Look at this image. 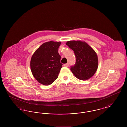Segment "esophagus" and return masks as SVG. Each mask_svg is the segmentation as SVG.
I'll return each mask as SVG.
<instances>
[{
    "label": "esophagus",
    "mask_w": 127,
    "mask_h": 127,
    "mask_svg": "<svg viewBox=\"0 0 127 127\" xmlns=\"http://www.w3.org/2000/svg\"><path fill=\"white\" fill-rule=\"evenodd\" d=\"M64 66H66V67H67V66H68V63L65 64L64 65Z\"/></svg>",
    "instance_id": "esophagus-1"
}]
</instances>
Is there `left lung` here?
I'll use <instances>...</instances> for the list:
<instances>
[{
    "label": "left lung",
    "mask_w": 127,
    "mask_h": 127,
    "mask_svg": "<svg viewBox=\"0 0 127 127\" xmlns=\"http://www.w3.org/2000/svg\"><path fill=\"white\" fill-rule=\"evenodd\" d=\"M66 44L76 56V63L70 68L74 75L82 80L90 79L98 67V58L95 50L83 41L70 40Z\"/></svg>",
    "instance_id": "8db88e82"
}]
</instances>
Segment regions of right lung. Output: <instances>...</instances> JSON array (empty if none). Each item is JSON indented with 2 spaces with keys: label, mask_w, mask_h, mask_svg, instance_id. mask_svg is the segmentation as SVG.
<instances>
[{
  "label": "right lung",
  "mask_w": 127,
  "mask_h": 127,
  "mask_svg": "<svg viewBox=\"0 0 127 127\" xmlns=\"http://www.w3.org/2000/svg\"><path fill=\"white\" fill-rule=\"evenodd\" d=\"M61 42L44 43L32 56L30 68L33 76L41 84L48 86L57 79L62 67L58 53Z\"/></svg>",
  "instance_id": "obj_1"
}]
</instances>
